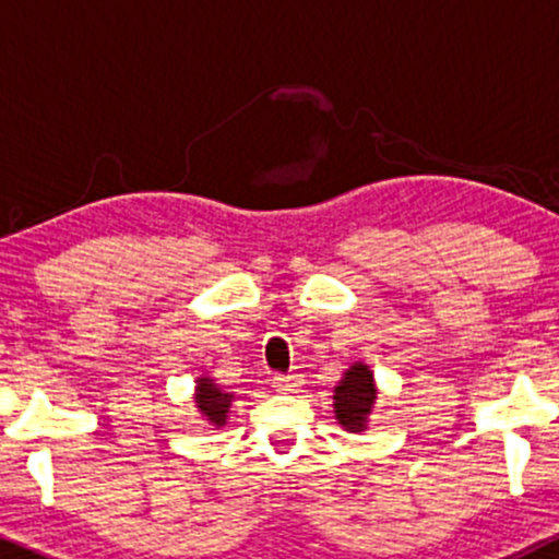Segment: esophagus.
Segmentation results:
<instances>
[{
	"mask_svg": "<svg viewBox=\"0 0 559 559\" xmlns=\"http://www.w3.org/2000/svg\"><path fill=\"white\" fill-rule=\"evenodd\" d=\"M273 383H275V389H278V391H297L301 386V378L294 376V373L292 376H275Z\"/></svg>",
	"mask_w": 559,
	"mask_h": 559,
	"instance_id": "34e87169",
	"label": "esophagus"
}]
</instances>
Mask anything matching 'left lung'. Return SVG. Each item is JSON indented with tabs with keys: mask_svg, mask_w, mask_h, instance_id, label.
Here are the masks:
<instances>
[{
	"mask_svg": "<svg viewBox=\"0 0 559 559\" xmlns=\"http://www.w3.org/2000/svg\"><path fill=\"white\" fill-rule=\"evenodd\" d=\"M378 400L373 370L365 362H355L346 368L342 381L333 386V413L338 426L349 433H360L368 428L370 413Z\"/></svg>",
	"mask_w": 559,
	"mask_h": 559,
	"instance_id": "1",
	"label": "left lung"
}]
</instances>
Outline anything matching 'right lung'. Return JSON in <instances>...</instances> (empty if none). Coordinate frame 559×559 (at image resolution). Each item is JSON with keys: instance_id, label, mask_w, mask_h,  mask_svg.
<instances>
[{"instance_id": "add662e5", "label": "right lung", "mask_w": 559, "mask_h": 559, "mask_svg": "<svg viewBox=\"0 0 559 559\" xmlns=\"http://www.w3.org/2000/svg\"><path fill=\"white\" fill-rule=\"evenodd\" d=\"M230 402H234V394L217 386L215 378H210V376L197 378L194 404H197V413L202 415V420L207 423V426H215V428L226 426L228 413H230Z\"/></svg>"}]
</instances>
